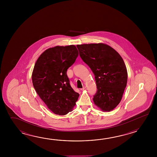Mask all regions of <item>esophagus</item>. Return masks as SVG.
<instances>
[{
  "label": "esophagus",
  "instance_id": "esophagus-1",
  "mask_svg": "<svg viewBox=\"0 0 157 157\" xmlns=\"http://www.w3.org/2000/svg\"><path fill=\"white\" fill-rule=\"evenodd\" d=\"M85 89H86V86H83V87H82V88H81V89H80V90H85Z\"/></svg>",
  "mask_w": 157,
  "mask_h": 157
}]
</instances>
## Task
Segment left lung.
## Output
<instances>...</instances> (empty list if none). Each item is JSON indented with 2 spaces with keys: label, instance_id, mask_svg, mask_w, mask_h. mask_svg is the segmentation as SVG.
<instances>
[{
  "label": "left lung",
  "instance_id": "left-lung-1",
  "mask_svg": "<svg viewBox=\"0 0 157 157\" xmlns=\"http://www.w3.org/2000/svg\"><path fill=\"white\" fill-rule=\"evenodd\" d=\"M81 58L95 76L97 93L93 101L103 111L113 110L120 103L126 87L127 71L123 59L105 44L77 45Z\"/></svg>",
  "mask_w": 157,
  "mask_h": 157
}]
</instances>
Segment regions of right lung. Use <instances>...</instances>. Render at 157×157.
Wrapping results in <instances>:
<instances>
[{
	"mask_svg": "<svg viewBox=\"0 0 157 157\" xmlns=\"http://www.w3.org/2000/svg\"><path fill=\"white\" fill-rule=\"evenodd\" d=\"M78 55L74 45L57 46L44 52L35 63L32 74L33 87L54 113L66 115L76 105L79 94L71 86L67 71Z\"/></svg>",
	"mask_w": 157,
	"mask_h": 157,
	"instance_id": "add662e5",
	"label": "right lung"
}]
</instances>
